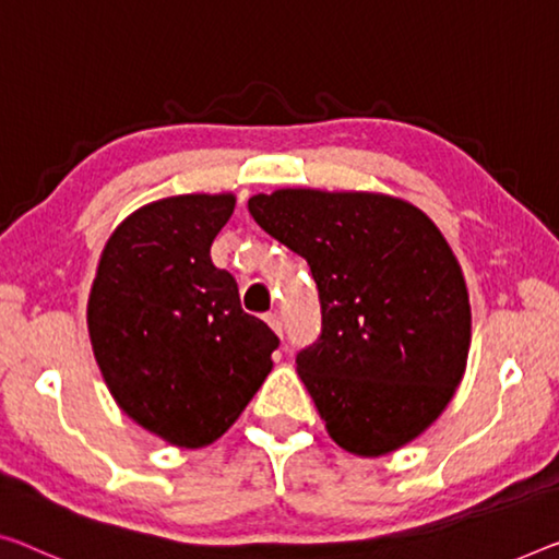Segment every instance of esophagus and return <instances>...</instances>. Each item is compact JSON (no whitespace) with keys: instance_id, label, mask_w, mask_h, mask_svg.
I'll use <instances>...</instances> for the list:
<instances>
[{"instance_id":"esophagus-1","label":"esophagus","mask_w":559,"mask_h":559,"mask_svg":"<svg viewBox=\"0 0 559 559\" xmlns=\"http://www.w3.org/2000/svg\"><path fill=\"white\" fill-rule=\"evenodd\" d=\"M264 320H267V324H270V328H272L274 332H277V334H280V337H282V317H280L277 312H270L267 317H264Z\"/></svg>"}]
</instances>
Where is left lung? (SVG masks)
<instances>
[{
  "mask_svg": "<svg viewBox=\"0 0 559 559\" xmlns=\"http://www.w3.org/2000/svg\"><path fill=\"white\" fill-rule=\"evenodd\" d=\"M250 214L305 257L322 332L297 372L340 448L400 450L442 415L465 374L472 337L457 257L415 204L374 192L277 190Z\"/></svg>",
  "mask_w": 559,
  "mask_h": 559,
  "instance_id": "8db88e82",
  "label": "left lung"
}]
</instances>
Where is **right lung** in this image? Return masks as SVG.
<instances>
[{"mask_svg": "<svg viewBox=\"0 0 559 559\" xmlns=\"http://www.w3.org/2000/svg\"><path fill=\"white\" fill-rule=\"evenodd\" d=\"M235 194L144 204L107 239L87 302L94 357L111 397L177 448L219 440L272 372L280 340L239 305L210 247Z\"/></svg>", "mask_w": 559, "mask_h": 559, "instance_id": "add662e5", "label": "right lung"}]
</instances>
